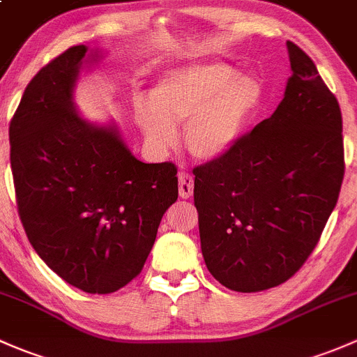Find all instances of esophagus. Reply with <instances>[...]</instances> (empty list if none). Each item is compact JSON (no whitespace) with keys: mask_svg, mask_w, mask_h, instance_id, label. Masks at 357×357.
Masks as SVG:
<instances>
[{"mask_svg":"<svg viewBox=\"0 0 357 357\" xmlns=\"http://www.w3.org/2000/svg\"><path fill=\"white\" fill-rule=\"evenodd\" d=\"M194 192V178L192 175L187 172H180L178 174V194L182 199H189Z\"/></svg>","mask_w":357,"mask_h":357,"instance_id":"obj_1","label":"esophagus"}]
</instances>
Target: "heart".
<instances>
[{"mask_svg": "<svg viewBox=\"0 0 357 357\" xmlns=\"http://www.w3.org/2000/svg\"><path fill=\"white\" fill-rule=\"evenodd\" d=\"M261 84L252 75H235L220 61L170 68L151 89L149 102L135 109L146 139L160 149L178 141L175 123H185V144L199 160H216L238 141L258 108Z\"/></svg>", "mask_w": 357, "mask_h": 357, "instance_id": "1", "label": "heart"}]
</instances>
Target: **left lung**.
Listing matches in <instances>:
<instances>
[{"label": "left lung", "instance_id": "left-lung-1", "mask_svg": "<svg viewBox=\"0 0 357 357\" xmlns=\"http://www.w3.org/2000/svg\"><path fill=\"white\" fill-rule=\"evenodd\" d=\"M287 47L292 77L273 115L192 170L206 266L237 292L277 287L301 270L344 180L339 101L313 60Z\"/></svg>", "mask_w": 357, "mask_h": 357}]
</instances>
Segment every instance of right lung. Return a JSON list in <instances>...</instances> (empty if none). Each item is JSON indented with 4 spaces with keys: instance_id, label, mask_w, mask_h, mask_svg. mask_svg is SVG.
<instances>
[{
    "instance_id": "1",
    "label": "right lung",
    "mask_w": 357,
    "mask_h": 357,
    "mask_svg": "<svg viewBox=\"0 0 357 357\" xmlns=\"http://www.w3.org/2000/svg\"><path fill=\"white\" fill-rule=\"evenodd\" d=\"M86 53L68 47L25 87L10 122V163L36 252L73 287L112 294L141 273L178 178L170 161L132 156L115 127L80 119L72 91Z\"/></svg>"
}]
</instances>
